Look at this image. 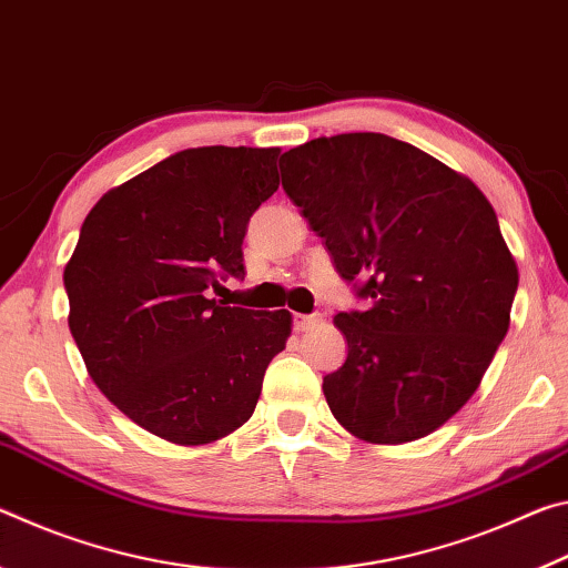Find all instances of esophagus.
Here are the masks:
<instances>
[{"mask_svg": "<svg viewBox=\"0 0 568 568\" xmlns=\"http://www.w3.org/2000/svg\"><path fill=\"white\" fill-rule=\"evenodd\" d=\"M321 323V313H293V328L295 331H311Z\"/></svg>", "mask_w": 568, "mask_h": 568, "instance_id": "34e87169", "label": "esophagus"}]
</instances>
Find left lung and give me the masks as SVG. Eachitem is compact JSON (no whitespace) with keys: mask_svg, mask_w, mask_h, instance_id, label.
Instances as JSON below:
<instances>
[{"mask_svg":"<svg viewBox=\"0 0 568 568\" xmlns=\"http://www.w3.org/2000/svg\"><path fill=\"white\" fill-rule=\"evenodd\" d=\"M283 190L365 311L333 323L348 358L323 378L341 426L403 444L474 396L508 331L518 271L474 182L378 132L318 138L281 158Z\"/></svg>","mask_w":568,"mask_h":568,"instance_id":"8db88e82","label":"left lung"}]
</instances>
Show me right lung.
Instances as JSON below:
<instances>
[{
  "label": "right lung",
  "instance_id": "add662e5",
  "mask_svg": "<svg viewBox=\"0 0 568 568\" xmlns=\"http://www.w3.org/2000/svg\"><path fill=\"white\" fill-rule=\"evenodd\" d=\"M277 148H190L110 190L64 267L70 331L98 388L150 434L197 446L253 416L287 311L217 303L243 281L250 217L281 185Z\"/></svg>",
  "mask_w": 568,
  "mask_h": 568
}]
</instances>
